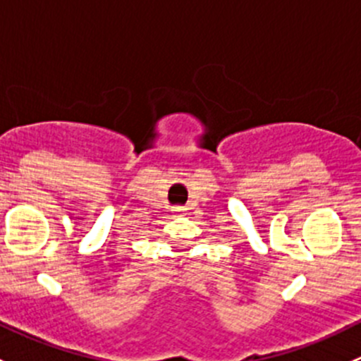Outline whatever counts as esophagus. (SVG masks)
Instances as JSON below:
<instances>
[{"mask_svg": "<svg viewBox=\"0 0 361 361\" xmlns=\"http://www.w3.org/2000/svg\"><path fill=\"white\" fill-rule=\"evenodd\" d=\"M174 211H176V213H181V211H183V209H181V207H176V209H174Z\"/></svg>", "mask_w": 361, "mask_h": 361, "instance_id": "34e87169", "label": "esophagus"}]
</instances>
